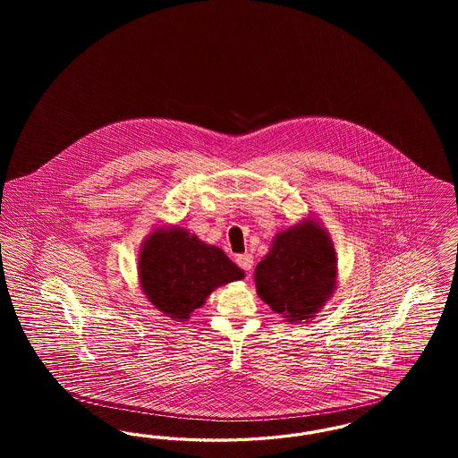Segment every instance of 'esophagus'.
<instances>
[{"mask_svg": "<svg viewBox=\"0 0 458 458\" xmlns=\"http://www.w3.org/2000/svg\"><path fill=\"white\" fill-rule=\"evenodd\" d=\"M237 264L249 275L252 271V267H254V258L250 254H242V256L237 258Z\"/></svg>", "mask_w": 458, "mask_h": 458, "instance_id": "obj_1", "label": "esophagus"}]
</instances>
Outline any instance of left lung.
Masks as SVG:
<instances>
[{"instance_id":"left-lung-1","label":"left lung","mask_w":458,"mask_h":458,"mask_svg":"<svg viewBox=\"0 0 458 458\" xmlns=\"http://www.w3.org/2000/svg\"><path fill=\"white\" fill-rule=\"evenodd\" d=\"M262 302L288 325L312 321L338 284L335 243L316 216L282 228L254 271Z\"/></svg>"}]
</instances>
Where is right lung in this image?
<instances>
[{
    "label": "right lung",
    "instance_id": "1",
    "mask_svg": "<svg viewBox=\"0 0 458 458\" xmlns=\"http://www.w3.org/2000/svg\"><path fill=\"white\" fill-rule=\"evenodd\" d=\"M137 275L146 299L163 316L182 323L189 321L216 288L245 276L223 249L170 223L154 226L142 240Z\"/></svg>",
    "mask_w": 458,
    "mask_h": 458
}]
</instances>
